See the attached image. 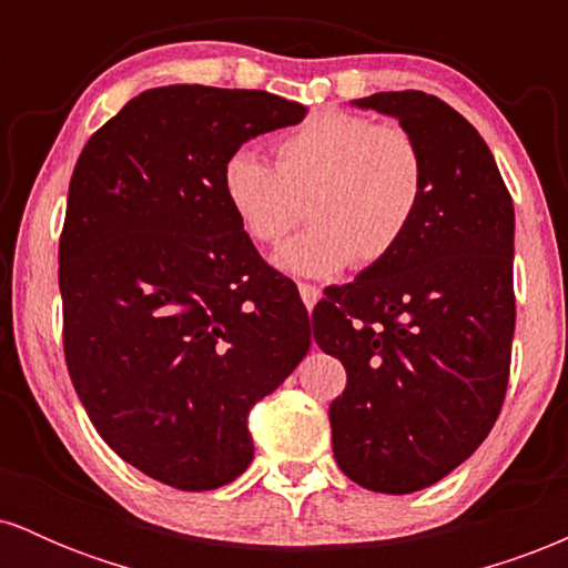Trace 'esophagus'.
I'll use <instances>...</instances> for the list:
<instances>
[{"instance_id": "1", "label": "esophagus", "mask_w": 568, "mask_h": 568, "mask_svg": "<svg viewBox=\"0 0 568 568\" xmlns=\"http://www.w3.org/2000/svg\"><path fill=\"white\" fill-rule=\"evenodd\" d=\"M298 293H302V302L306 304V310H312V306L317 304V298H321V288L312 283H298Z\"/></svg>"}]
</instances>
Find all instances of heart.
<instances>
[{"instance_id": "obj_1", "label": "heart", "mask_w": 568, "mask_h": 568, "mask_svg": "<svg viewBox=\"0 0 568 568\" xmlns=\"http://www.w3.org/2000/svg\"><path fill=\"white\" fill-rule=\"evenodd\" d=\"M275 168L237 149L221 168L226 205L253 243H277L280 270L328 277L352 262L382 264L400 247L425 197V154L406 128L366 114L321 112L275 141Z\"/></svg>"}]
</instances>
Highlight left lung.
I'll list each match as a JSON object with an SVG mask.
<instances>
[{"label":"left lung","instance_id":"obj_1","mask_svg":"<svg viewBox=\"0 0 568 568\" xmlns=\"http://www.w3.org/2000/svg\"><path fill=\"white\" fill-rule=\"evenodd\" d=\"M393 114L425 154V197L406 240L312 312L342 361L331 443L347 478L382 494L433 486L497 422L515 331L513 197L478 130L422 90L355 101Z\"/></svg>","mask_w":568,"mask_h":568}]
</instances>
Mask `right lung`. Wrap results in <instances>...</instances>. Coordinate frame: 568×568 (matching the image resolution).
I'll use <instances>...</instances> for the list:
<instances>
[{"label":"right lung","instance_id":"obj_1","mask_svg":"<svg viewBox=\"0 0 568 568\" xmlns=\"http://www.w3.org/2000/svg\"><path fill=\"white\" fill-rule=\"evenodd\" d=\"M304 114L264 90L154 88L90 135L71 175L58 245L71 384L112 452L181 491L245 473L247 414L310 349L298 293L221 192L232 152Z\"/></svg>","mask_w":568,"mask_h":568}]
</instances>
